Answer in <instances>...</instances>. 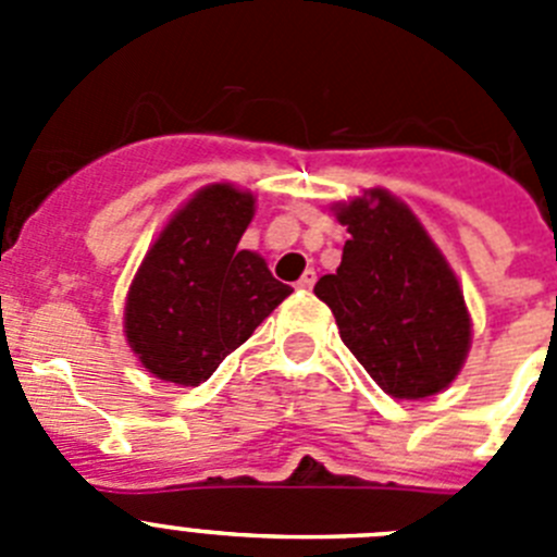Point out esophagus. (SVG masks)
I'll return each mask as SVG.
<instances>
[{"instance_id": "obj_1", "label": "esophagus", "mask_w": 557, "mask_h": 557, "mask_svg": "<svg viewBox=\"0 0 557 557\" xmlns=\"http://www.w3.org/2000/svg\"><path fill=\"white\" fill-rule=\"evenodd\" d=\"M314 282H318V273H314V270L309 268L307 273H304L301 278H298V289H312Z\"/></svg>"}]
</instances>
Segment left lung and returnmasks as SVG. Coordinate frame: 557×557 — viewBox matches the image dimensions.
Here are the masks:
<instances>
[{
	"label": "left lung",
	"mask_w": 557,
	"mask_h": 557,
	"mask_svg": "<svg viewBox=\"0 0 557 557\" xmlns=\"http://www.w3.org/2000/svg\"><path fill=\"white\" fill-rule=\"evenodd\" d=\"M351 239L314 295L332 309L359 366L396 398H426L455 382L471 348V318L455 270L424 225L385 189L334 206Z\"/></svg>",
	"instance_id": "obj_1"
}]
</instances>
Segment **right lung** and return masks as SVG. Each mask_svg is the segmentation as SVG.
Returning a JSON list of instances; mask_svg holds the SVG:
<instances>
[{
    "instance_id": "obj_1",
    "label": "right lung",
    "mask_w": 557,
    "mask_h": 557,
    "mask_svg": "<svg viewBox=\"0 0 557 557\" xmlns=\"http://www.w3.org/2000/svg\"><path fill=\"white\" fill-rule=\"evenodd\" d=\"M256 198L231 184L195 191L136 270L125 337L152 376L195 387L293 289L253 250H239Z\"/></svg>"
}]
</instances>
